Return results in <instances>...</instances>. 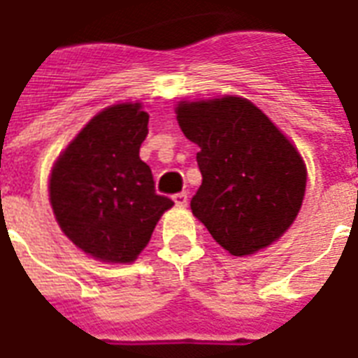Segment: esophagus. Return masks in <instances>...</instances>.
<instances>
[{
  "instance_id": "obj_1",
  "label": "esophagus",
  "mask_w": 358,
  "mask_h": 358,
  "mask_svg": "<svg viewBox=\"0 0 358 358\" xmlns=\"http://www.w3.org/2000/svg\"><path fill=\"white\" fill-rule=\"evenodd\" d=\"M173 201H176V205H179V207H185V205L188 203V194L177 192L176 196H173Z\"/></svg>"
}]
</instances>
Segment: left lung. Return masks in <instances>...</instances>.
Returning <instances> with one entry per match:
<instances>
[{
  "label": "left lung",
  "mask_w": 358,
  "mask_h": 358,
  "mask_svg": "<svg viewBox=\"0 0 358 358\" xmlns=\"http://www.w3.org/2000/svg\"><path fill=\"white\" fill-rule=\"evenodd\" d=\"M177 121L198 143L203 181L194 217L231 256L265 248L297 217L306 188L301 155L271 119L241 96L181 102Z\"/></svg>",
  "instance_id": "1"
}]
</instances>
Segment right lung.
Here are the masks:
<instances>
[{
	"label": "right lung",
	"instance_id": "right-lung-1",
	"mask_svg": "<svg viewBox=\"0 0 358 358\" xmlns=\"http://www.w3.org/2000/svg\"><path fill=\"white\" fill-rule=\"evenodd\" d=\"M148 123L138 102L106 108L52 170L50 203L63 234L102 262H134L173 205L157 194L151 168L140 159Z\"/></svg>",
	"mask_w": 358,
	"mask_h": 358
}]
</instances>
